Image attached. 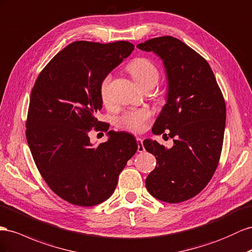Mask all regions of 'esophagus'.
I'll use <instances>...</instances> for the list:
<instances>
[{"mask_svg": "<svg viewBox=\"0 0 252 252\" xmlns=\"http://www.w3.org/2000/svg\"><path fill=\"white\" fill-rule=\"evenodd\" d=\"M137 144H138V152L143 153L145 151L144 145H143V140L140 138H137Z\"/></svg>", "mask_w": 252, "mask_h": 252, "instance_id": "1", "label": "esophagus"}]
</instances>
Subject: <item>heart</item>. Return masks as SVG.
<instances>
[{"instance_id": "1", "label": "heart", "mask_w": 252, "mask_h": 252, "mask_svg": "<svg viewBox=\"0 0 252 252\" xmlns=\"http://www.w3.org/2000/svg\"><path fill=\"white\" fill-rule=\"evenodd\" d=\"M127 71L140 88L147 85H156L159 79V71L151 60L139 57L131 60L127 64ZM110 74L101 79L99 84V96L104 104L109 101V84ZM151 118V112L147 109L132 110L124 113L118 119L117 124L120 128L131 132H140L145 128L147 121Z\"/></svg>"}]
</instances>
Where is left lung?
I'll list each match as a JSON object with an SVG mask.
<instances>
[{
  "mask_svg": "<svg viewBox=\"0 0 252 252\" xmlns=\"http://www.w3.org/2000/svg\"><path fill=\"white\" fill-rule=\"evenodd\" d=\"M137 47L163 60L167 99L152 131L161 134L167 130L175 138L169 149L157 141L143 142L157 160L145 180L147 191L161 201H186L206 188L219 165L226 125L225 99L207 60L179 39L163 36Z\"/></svg>",
  "mask_w": 252,
  "mask_h": 252,
  "instance_id": "8db88e82",
  "label": "left lung"
}]
</instances>
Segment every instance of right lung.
<instances>
[{
  "mask_svg": "<svg viewBox=\"0 0 252 252\" xmlns=\"http://www.w3.org/2000/svg\"><path fill=\"white\" fill-rule=\"evenodd\" d=\"M128 41H75L40 72L31 93L26 139L39 173L60 198L92 207L109 198L119 175L138 149L133 135L110 130L93 147L89 133L108 131L97 121L99 84L130 55Z\"/></svg>",
  "mask_w": 252,
  "mask_h": 252,
  "instance_id": "add662e5",
  "label": "right lung"
}]
</instances>
